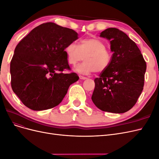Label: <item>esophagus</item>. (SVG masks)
Listing matches in <instances>:
<instances>
[{
	"instance_id": "34e87169",
	"label": "esophagus",
	"mask_w": 159,
	"mask_h": 159,
	"mask_svg": "<svg viewBox=\"0 0 159 159\" xmlns=\"http://www.w3.org/2000/svg\"><path fill=\"white\" fill-rule=\"evenodd\" d=\"M80 78L81 80H86V79H87L86 77H84V76H82V75H80Z\"/></svg>"
}]
</instances>
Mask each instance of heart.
<instances>
[{"label": "heart", "instance_id": "b5f03b06", "mask_svg": "<svg viewBox=\"0 0 159 159\" xmlns=\"http://www.w3.org/2000/svg\"><path fill=\"white\" fill-rule=\"evenodd\" d=\"M105 43L95 38H88L81 40L80 45L71 42L66 48V54L68 62L74 66L78 62L85 61L75 67L78 73L88 75L106 70L112 61V55L106 48Z\"/></svg>", "mask_w": 159, "mask_h": 159}]
</instances>
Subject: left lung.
<instances>
[{
    "label": "left lung",
    "mask_w": 159,
    "mask_h": 159,
    "mask_svg": "<svg viewBox=\"0 0 159 159\" xmlns=\"http://www.w3.org/2000/svg\"><path fill=\"white\" fill-rule=\"evenodd\" d=\"M101 37L110 41L112 61L96 78L91 99L103 111L123 113L131 109L143 89L146 61L138 46L121 30L109 28Z\"/></svg>",
    "instance_id": "1"
}]
</instances>
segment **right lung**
I'll list each match as a JSON object with an SVG mask.
<instances>
[{
  "instance_id": "1",
  "label": "right lung",
  "mask_w": 159,
  "mask_h": 159,
  "mask_svg": "<svg viewBox=\"0 0 159 159\" xmlns=\"http://www.w3.org/2000/svg\"><path fill=\"white\" fill-rule=\"evenodd\" d=\"M78 34L54 22L42 24L17 44L11 61V87L22 103L34 111L59 105L70 85L79 80L65 49Z\"/></svg>"
}]
</instances>
